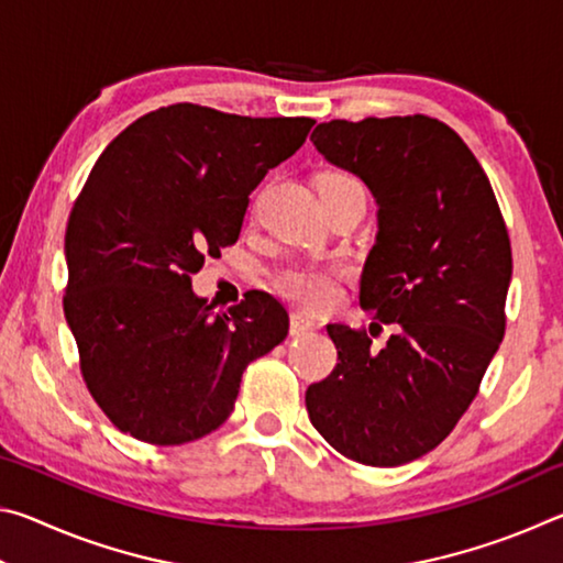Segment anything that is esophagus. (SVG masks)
Wrapping results in <instances>:
<instances>
[{"label":"esophagus","mask_w":563,"mask_h":563,"mask_svg":"<svg viewBox=\"0 0 563 563\" xmlns=\"http://www.w3.org/2000/svg\"><path fill=\"white\" fill-rule=\"evenodd\" d=\"M316 330V322L310 318L300 316V312H292L290 316V335H308V332Z\"/></svg>","instance_id":"34e87169"}]
</instances>
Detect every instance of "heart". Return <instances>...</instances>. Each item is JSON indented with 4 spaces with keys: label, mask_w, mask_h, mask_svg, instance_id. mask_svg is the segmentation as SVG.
Here are the masks:
<instances>
[{
    "label": "heart",
    "mask_w": 563,
    "mask_h": 563,
    "mask_svg": "<svg viewBox=\"0 0 563 563\" xmlns=\"http://www.w3.org/2000/svg\"><path fill=\"white\" fill-rule=\"evenodd\" d=\"M347 184H357V180L347 174H325L320 178V186H347ZM275 288L305 310H322L335 300L338 273L330 268H320V265H308V263L288 265V268H283L278 275H275Z\"/></svg>",
    "instance_id": "obj_1"
}]
</instances>
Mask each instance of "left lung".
<instances>
[{"label": "left lung", "mask_w": 563, "mask_h": 563, "mask_svg": "<svg viewBox=\"0 0 563 563\" xmlns=\"http://www.w3.org/2000/svg\"><path fill=\"white\" fill-rule=\"evenodd\" d=\"M312 144L360 176L377 238L360 305L394 325L383 351L365 330L328 325L332 373L305 407L352 462L399 466L432 452L479 393L507 328L511 243L479 161L446 123L422 117L328 121Z\"/></svg>", "instance_id": "1"}]
</instances>
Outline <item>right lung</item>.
<instances>
[{
	"instance_id": "right-lung-1",
	"label": "right lung",
	"mask_w": 563,
	"mask_h": 563,
	"mask_svg": "<svg viewBox=\"0 0 563 563\" xmlns=\"http://www.w3.org/2000/svg\"><path fill=\"white\" fill-rule=\"evenodd\" d=\"M312 123L174 103L93 164L66 225L64 316L84 383L121 432L161 446L201 440L231 417L243 369L288 335L273 295L251 290L213 312L190 275L238 241L251 190Z\"/></svg>"
}]
</instances>
